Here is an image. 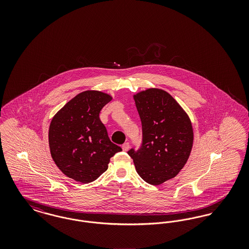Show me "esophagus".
<instances>
[{"label": "esophagus", "mask_w": 249, "mask_h": 249, "mask_svg": "<svg viewBox=\"0 0 249 249\" xmlns=\"http://www.w3.org/2000/svg\"><path fill=\"white\" fill-rule=\"evenodd\" d=\"M129 148H130V142H124V143L122 144V149H123V151H128Z\"/></svg>", "instance_id": "obj_1"}]
</instances>
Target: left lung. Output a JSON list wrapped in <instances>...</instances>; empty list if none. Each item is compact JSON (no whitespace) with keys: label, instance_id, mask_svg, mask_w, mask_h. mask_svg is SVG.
Instances as JSON below:
<instances>
[{"label":"left lung","instance_id":"8db88e82","mask_svg":"<svg viewBox=\"0 0 249 249\" xmlns=\"http://www.w3.org/2000/svg\"><path fill=\"white\" fill-rule=\"evenodd\" d=\"M142 122V144L128 154L146 183L160 185L178 176L193 143L190 118L162 89H148L133 96Z\"/></svg>","mask_w":249,"mask_h":249}]
</instances>
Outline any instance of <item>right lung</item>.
<instances>
[{
  "mask_svg": "<svg viewBox=\"0 0 249 249\" xmlns=\"http://www.w3.org/2000/svg\"><path fill=\"white\" fill-rule=\"evenodd\" d=\"M110 95L83 91L69 101L51 120L48 130L50 153L68 178L84 184L96 180L108 168L110 158L121 147L111 142L100 112Z\"/></svg>",
  "mask_w": 249,
  "mask_h": 249,
  "instance_id": "obj_1",
  "label": "right lung"
}]
</instances>
